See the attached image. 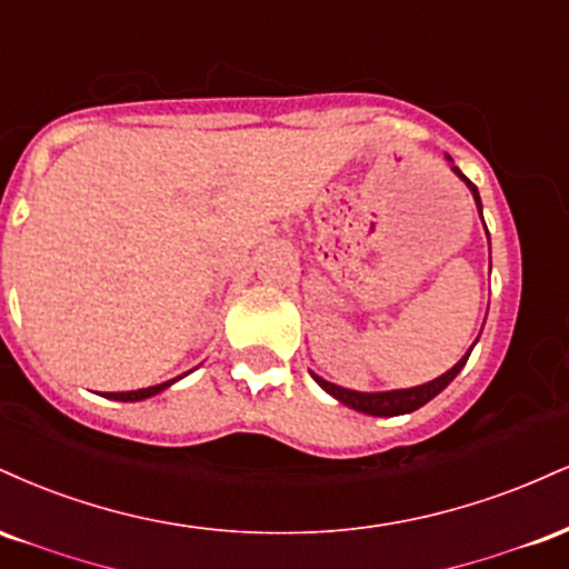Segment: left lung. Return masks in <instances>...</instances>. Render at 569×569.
I'll use <instances>...</instances> for the list:
<instances>
[{"mask_svg":"<svg viewBox=\"0 0 569 569\" xmlns=\"http://www.w3.org/2000/svg\"><path fill=\"white\" fill-rule=\"evenodd\" d=\"M447 160L452 162V158H449V154H447ZM452 171H455L457 179L466 181V187L471 189L476 208H479V213H481L479 189H476V187L471 184V181H468L466 176L460 173V168L452 166ZM481 221H485V217H481ZM485 230H487V224H485ZM487 238H489V232H487ZM476 342H479V339H476ZM476 342H473V345H476ZM473 345H471V348H468L466 356H462L460 361H457L452 369L443 371L441 377H436V380H430V382H426V385H417V388L377 390V393H361V390H348V388H339V385H335V382H326L323 377L312 375V371H310V375H312V380L321 385L326 393H329L331 398H337V401L345 403V407H350V409H356V411H363V415H371V417H398V415H409V411L426 407L430 398L439 396L441 390L447 388V385L452 382L457 375H460L462 367H466V361H468V356H471Z\"/></svg>","mask_w":569,"mask_h":569,"instance_id":"left-lung-1","label":"left lung"}]
</instances>
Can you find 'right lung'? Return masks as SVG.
I'll return each instance as SVG.
<instances>
[{"label":"right lung","instance_id":"right-lung-1","mask_svg":"<svg viewBox=\"0 0 569 569\" xmlns=\"http://www.w3.org/2000/svg\"><path fill=\"white\" fill-rule=\"evenodd\" d=\"M187 377V375H181ZM181 377H176V380H168V382H160V385H152V388H141V390H126V393H107V398H114V401H143V398H152L162 393L166 388H171L173 382H179Z\"/></svg>","mask_w":569,"mask_h":569}]
</instances>
